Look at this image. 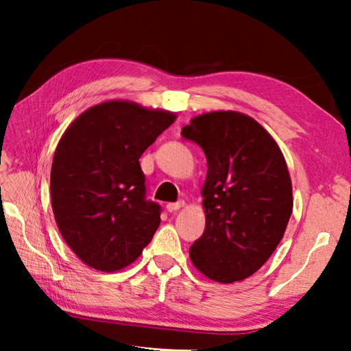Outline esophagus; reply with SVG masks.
Instances as JSON below:
<instances>
[{"label": "esophagus", "instance_id": "34e87169", "mask_svg": "<svg viewBox=\"0 0 351 351\" xmlns=\"http://www.w3.org/2000/svg\"><path fill=\"white\" fill-rule=\"evenodd\" d=\"M182 206H184V202H171V204L166 205V210L169 213H175V211L180 210V208H182Z\"/></svg>", "mask_w": 351, "mask_h": 351}]
</instances>
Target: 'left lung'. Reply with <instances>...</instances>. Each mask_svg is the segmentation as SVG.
<instances>
[{
    "label": "left lung",
    "instance_id": "left-lung-1",
    "mask_svg": "<svg viewBox=\"0 0 351 351\" xmlns=\"http://www.w3.org/2000/svg\"><path fill=\"white\" fill-rule=\"evenodd\" d=\"M181 136L205 152V230L191 263L220 283L249 278L278 247L293 213V187L278 143L252 117L213 111Z\"/></svg>",
    "mask_w": 351,
    "mask_h": 351
}]
</instances>
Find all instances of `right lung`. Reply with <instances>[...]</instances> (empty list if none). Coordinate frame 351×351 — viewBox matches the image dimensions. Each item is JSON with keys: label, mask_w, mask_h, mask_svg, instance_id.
<instances>
[{"label": "right lung", "mask_w": 351, "mask_h": 351, "mask_svg": "<svg viewBox=\"0 0 351 351\" xmlns=\"http://www.w3.org/2000/svg\"><path fill=\"white\" fill-rule=\"evenodd\" d=\"M175 114L108 101L80 114L58 141L51 202L64 241L88 267L117 271L136 261L160 226L146 199L140 156Z\"/></svg>", "instance_id": "obj_1"}]
</instances>
